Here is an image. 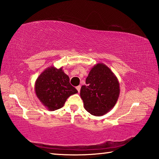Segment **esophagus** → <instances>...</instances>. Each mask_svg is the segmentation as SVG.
<instances>
[{
	"instance_id": "1",
	"label": "esophagus",
	"mask_w": 159,
	"mask_h": 159,
	"mask_svg": "<svg viewBox=\"0 0 159 159\" xmlns=\"http://www.w3.org/2000/svg\"><path fill=\"white\" fill-rule=\"evenodd\" d=\"M76 89L77 90V91H78V93H80V89H81V86H77V87H76Z\"/></svg>"
}]
</instances>
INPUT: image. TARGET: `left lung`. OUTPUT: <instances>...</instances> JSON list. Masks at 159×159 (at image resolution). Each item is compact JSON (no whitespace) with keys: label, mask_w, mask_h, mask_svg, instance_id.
<instances>
[{"label":"left lung","mask_w":159,"mask_h":159,"mask_svg":"<svg viewBox=\"0 0 159 159\" xmlns=\"http://www.w3.org/2000/svg\"><path fill=\"white\" fill-rule=\"evenodd\" d=\"M120 84L111 70L102 63L93 66L80 90L84 107L93 116H102L111 110L118 100Z\"/></svg>","instance_id":"obj_1"}]
</instances>
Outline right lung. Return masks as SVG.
Listing matches in <instances>:
<instances>
[{"instance_id":"obj_1","label":"right lung","mask_w":159,"mask_h":159,"mask_svg":"<svg viewBox=\"0 0 159 159\" xmlns=\"http://www.w3.org/2000/svg\"><path fill=\"white\" fill-rule=\"evenodd\" d=\"M34 91L41 104L49 111H55L64 105L67 98L77 93L63 68L54 66L45 69L36 80Z\"/></svg>"}]
</instances>
